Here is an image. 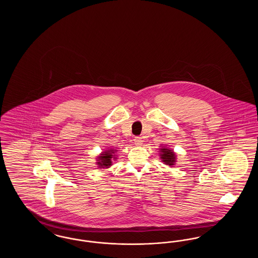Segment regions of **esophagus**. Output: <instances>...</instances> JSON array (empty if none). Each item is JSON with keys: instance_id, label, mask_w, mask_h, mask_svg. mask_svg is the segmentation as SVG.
<instances>
[{"instance_id": "obj_1", "label": "esophagus", "mask_w": 258, "mask_h": 258, "mask_svg": "<svg viewBox=\"0 0 258 258\" xmlns=\"http://www.w3.org/2000/svg\"><path fill=\"white\" fill-rule=\"evenodd\" d=\"M134 141H135L136 146H142V144H143V139L141 137H135Z\"/></svg>"}]
</instances>
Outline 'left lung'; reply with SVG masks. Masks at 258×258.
<instances>
[{"mask_svg":"<svg viewBox=\"0 0 258 258\" xmlns=\"http://www.w3.org/2000/svg\"><path fill=\"white\" fill-rule=\"evenodd\" d=\"M160 158L161 161L165 164V165H168L169 167H173L176 162H177V155L176 153L170 149V148H167L166 146H162L160 148Z\"/></svg>","mask_w":258,"mask_h":258,"instance_id":"8db88e82","label":"left lung"}]
</instances>
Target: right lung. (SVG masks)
Segmentation results:
<instances>
[{"label":"right lung","instance_id":"1","mask_svg":"<svg viewBox=\"0 0 258 258\" xmlns=\"http://www.w3.org/2000/svg\"><path fill=\"white\" fill-rule=\"evenodd\" d=\"M116 153H117V150L113 148H108L102 151L96 159L97 160L96 164H98V168L106 169L112 166L113 160H117Z\"/></svg>","mask_w":258,"mask_h":258}]
</instances>
